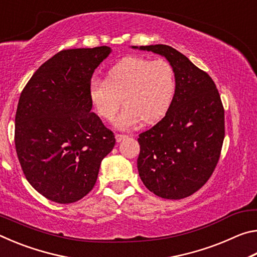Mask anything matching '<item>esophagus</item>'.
Masks as SVG:
<instances>
[{"mask_svg": "<svg viewBox=\"0 0 257 257\" xmlns=\"http://www.w3.org/2000/svg\"><path fill=\"white\" fill-rule=\"evenodd\" d=\"M127 137H128L127 135H123V134H116L115 135V139H116V142H118V143H120L121 141H123V139L127 138Z\"/></svg>", "mask_w": 257, "mask_h": 257, "instance_id": "1", "label": "esophagus"}]
</instances>
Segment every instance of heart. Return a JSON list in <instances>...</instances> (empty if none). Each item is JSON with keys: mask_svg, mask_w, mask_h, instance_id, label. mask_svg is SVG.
I'll use <instances>...</instances> for the list:
<instances>
[{"mask_svg": "<svg viewBox=\"0 0 257 257\" xmlns=\"http://www.w3.org/2000/svg\"><path fill=\"white\" fill-rule=\"evenodd\" d=\"M176 89L173 68L163 59L125 58L107 72L106 80L93 79L88 87L90 103L104 120H112L124 104L115 125L130 129L142 120L155 122L167 113Z\"/></svg>", "mask_w": 257, "mask_h": 257, "instance_id": "heart-1", "label": "heart"}]
</instances>
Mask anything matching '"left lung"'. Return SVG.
Instances as JSON below:
<instances>
[{"label": "left lung", "instance_id": "8db88e82", "mask_svg": "<svg viewBox=\"0 0 257 257\" xmlns=\"http://www.w3.org/2000/svg\"><path fill=\"white\" fill-rule=\"evenodd\" d=\"M139 49L165 56L176 78L167 114L139 134V177L159 197H188L206 184L219 162L224 139L222 101L212 78L173 47Z\"/></svg>", "mask_w": 257, "mask_h": 257}]
</instances>
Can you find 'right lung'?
<instances>
[{
  "label": "right lung",
  "mask_w": 257,
  "mask_h": 257,
  "mask_svg": "<svg viewBox=\"0 0 257 257\" xmlns=\"http://www.w3.org/2000/svg\"><path fill=\"white\" fill-rule=\"evenodd\" d=\"M107 46L63 50L37 69L20 94L15 144L26 179L52 202L93 189L114 134L92 112L88 87Z\"/></svg>",
  "instance_id": "1"
}]
</instances>
